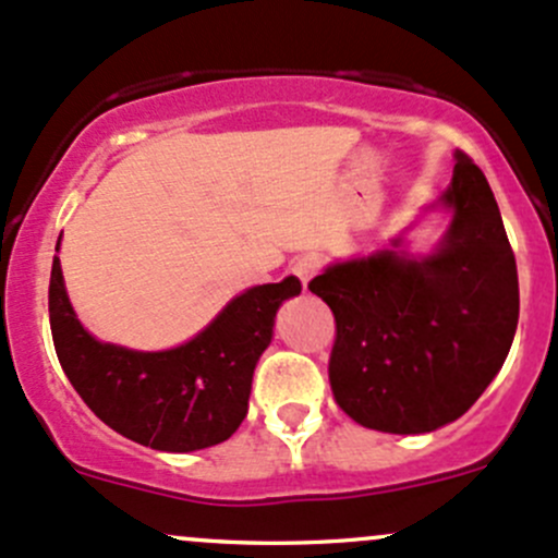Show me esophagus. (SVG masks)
I'll return each instance as SVG.
<instances>
[{
	"mask_svg": "<svg viewBox=\"0 0 558 558\" xmlns=\"http://www.w3.org/2000/svg\"><path fill=\"white\" fill-rule=\"evenodd\" d=\"M317 271H319V260H317V257H312V255H303V257H298L295 263H292V274L301 279L303 287H308V281L317 277Z\"/></svg>",
	"mask_w": 558,
	"mask_h": 558,
	"instance_id": "obj_1",
	"label": "esophagus"
}]
</instances>
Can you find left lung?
I'll use <instances>...</instances> for the list:
<instances>
[{"mask_svg":"<svg viewBox=\"0 0 558 558\" xmlns=\"http://www.w3.org/2000/svg\"><path fill=\"white\" fill-rule=\"evenodd\" d=\"M438 204L451 215L429 255L392 250L332 263L308 290L330 306V387L343 413L392 435L462 416L497 376L519 325V274L484 171L453 155Z\"/></svg>","mask_w":558,"mask_h":558,"instance_id":"8db88e82","label":"left lung"}]
</instances>
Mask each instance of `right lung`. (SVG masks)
<instances>
[{
	"label": "right lung",
	"mask_w": 558,
	"mask_h": 558,
	"mask_svg": "<svg viewBox=\"0 0 558 558\" xmlns=\"http://www.w3.org/2000/svg\"><path fill=\"white\" fill-rule=\"evenodd\" d=\"M298 292L295 277L250 287L182 347L136 352L96 341L80 325L53 257L50 330L66 378L107 427L155 451L185 453L222 444L244 422L252 373L271 343L274 319Z\"/></svg>",
	"instance_id": "right-lung-1"
}]
</instances>
